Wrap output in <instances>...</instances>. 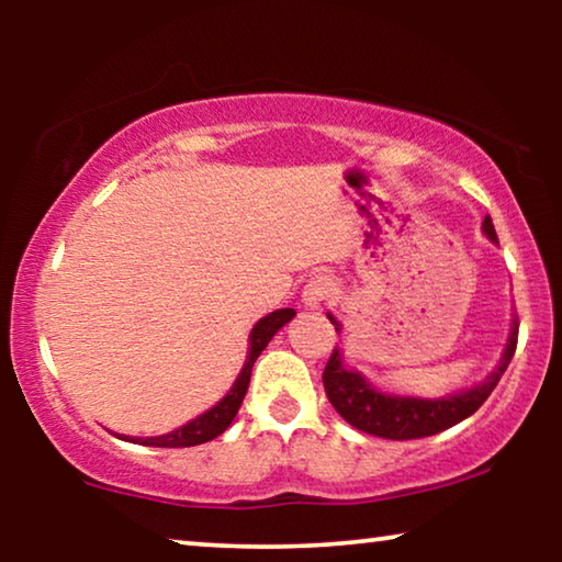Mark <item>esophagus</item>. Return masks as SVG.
Here are the masks:
<instances>
[{"mask_svg": "<svg viewBox=\"0 0 562 562\" xmlns=\"http://www.w3.org/2000/svg\"><path fill=\"white\" fill-rule=\"evenodd\" d=\"M333 294H335V281L325 273L312 276V279L306 281L304 291H302L306 306H322Z\"/></svg>", "mask_w": 562, "mask_h": 562, "instance_id": "34e87169", "label": "esophagus"}]
</instances>
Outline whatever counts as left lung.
Listing matches in <instances>:
<instances>
[{
  "label": "left lung",
  "mask_w": 562,
  "mask_h": 562,
  "mask_svg": "<svg viewBox=\"0 0 562 562\" xmlns=\"http://www.w3.org/2000/svg\"><path fill=\"white\" fill-rule=\"evenodd\" d=\"M483 233L491 240L498 243L494 222L491 217L483 220ZM333 319V317H329ZM333 325L337 322L333 319ZM519 340V319H514L509 345H506L498 366L486 375V381L479 386L463 391L458 396L445 398H409V396H391L383 391H375L363 375L356 371H348L342 366L340 350H333L329 356L325 373H322V383H325L329 404L335 406L337 414L352 425L360 432L386 437V440H417V437H429L442 432L458 422L471 417L479 412V406L491 396L496 383L502 381L506 366L512 363L514 350H517Z\"/></svg>",
  "instance_id": "1"
}]
</instances>
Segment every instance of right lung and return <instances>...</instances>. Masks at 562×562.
<instances>
[{
    "label": "right lung",
    "mask_w": 562,
    "mask_h": 562,
    "mask_svg": "<svg viewBox=\"0 0 562 562\" xmlns=\"http://www.w3.org/2000/svg\"><path fill=\"white\" fill-rule=\"evenodd\" d=\"M294 314H296L294 310H276L268 314V317L260 319L256 327H252L250 356H248V360H245V368L240 371V375H237L235 386L227 391V396L222 398L217 406H212V409L204 412L202 417L191 419L189 425L173 429V432L158 435V437H145V440H140V442L148 445V448H191V445L210 442L217 435L225 432V429L229 427V422L235 419L237 409H240L245 394H248L252 363H256L260 352L266 350V345L271 342V337L279 333V329L286 325ZM122 440H133V437H122ZM133 442H137V440H133Z\"/></svg>",
    "instance_id": "1"
}]
</instances>
